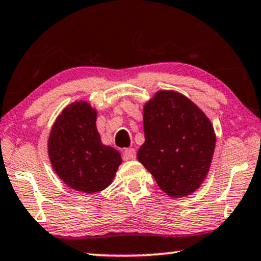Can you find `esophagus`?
I'll return each instance as SVG.
<instances>
[{"instance_id":"1","label":"esophagus","mask_w":261,"mask_h":261,"mask_svg":"<svg viewBox=\"0 0 261 261\" xmlns=\"http://www.w3.org/2000/svg\"><path fill=\"white\" fill-rule=\"evenodd\" d=\"M125 160H135L136 159V150L134 148H126L124 150Z\"/></svg>"}]
</instances>
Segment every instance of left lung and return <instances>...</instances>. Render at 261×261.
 Listing matches in <instances>:
<instances>
[{"label":"left lung","mask_w":261,"mask_h":261,"mask_svg":"<svg viewBox=\"0 0 261 261\" xmlns=\"http://www.w3.org/2000/svg\"><path fill=\"white\" fill-rule=\"evenodd\" d=\"M143 119L145 141L138 161L171 197L192 193L213 160L216 137L210 120L186 96L169 90L147 102Z\"/></svg>","instance_id":"left-lung-1"}]
</instances>
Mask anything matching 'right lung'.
<instances>
[{"mask_svg": "<svg viewBox=\"0 0 261 261\" xmlns=\"http://www.w3.org/2000/svg\"><path fill=\"white\" fill-rule=\"evenodd\" d=\"M48 156L58 176L85 193L106 189L121 163L119 152L101 143L96 112L83 101L71 103L57 118L48 138Z\"/></svg>", "mask_w": 261, "mask_h": 261, "instance_id": "obj_1", "label": "right lung"}]
</instances>
